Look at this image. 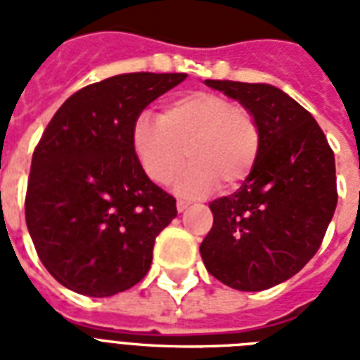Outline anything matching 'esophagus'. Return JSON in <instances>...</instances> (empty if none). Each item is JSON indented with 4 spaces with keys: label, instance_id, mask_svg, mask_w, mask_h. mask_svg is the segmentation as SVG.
<instances>
[{
    "label": "esophagus",
    "instance_id": "esophagus-1",
    "mask_svg": "<svg viewBox=\"0 0 360 360\" xmlns=\"http://www.w3.org/2000/svg\"><path fill=\"white\" fill-rule=\"evenodd\" d=\"M188 205H191V203L186 202V200H177V211H179V213H183Z\"/></svg>",
    "mask_w": 360,
    "mask_h": 360
}]
</instances>
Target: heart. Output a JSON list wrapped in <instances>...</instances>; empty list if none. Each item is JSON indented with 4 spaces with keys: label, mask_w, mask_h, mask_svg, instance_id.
<instances>
[{
    "label": "heart",
    "mask_w": 360,
    "mask_h": 360,
    "mask_svg": "<svg viewBox=\"0 0 360 360\" xmlns=\"http://www.w3.org/2000/svg\"><path fill=\"white\" fill-rule=\"evenodd\" d=\"M130 143L141 169L153 183L175 181L185 196H205L224 185L236 191L259 157L262 124L248 106L211 91H191L164 104L158 117L141 114L132 124Z\"/></svg>",
    "instance_id": "heart-1"
}]
</instances>
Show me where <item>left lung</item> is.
<instances>
[{"label": "left lung", "instance_id": "left-lung-1", "mask_svg": "<svg viewBox=\"0 0 360 360\" xmlns=\"http://www.w3.org/2000/svg\"><path fill=\"white\" fill-rule=\"evenodd\" d=\"M262 124L250 177L209 203L213 228L200 252L214 278L262 291L291 278L318 252L338 202L335 153L312 114L278 87L205 80Z\"/></svg>", "mask_w": 360, "mask_h": 360}]
</instances>
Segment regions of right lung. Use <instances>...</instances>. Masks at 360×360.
Returning <instances> with one entry per match:
<instances>
[{
  "label": "right lung",
  "instance_id": "right-lung-1",
  "mask_svg": "<svg viewBox=\"0 0 360 360\" xmlns=\"http://www.w3.org/2000/svg\"><path fill=\"white\" fill-rule=\"evenodd\" d=\"M185 72H130L82 87L56 112L31 160L25 224L39 259L89 297L130 290L151 267L155 239L177 217L134 155L132 124Z\"/></svg>",
  "mask_w": 360,
  "mask_h": 360
}]
</instances>
